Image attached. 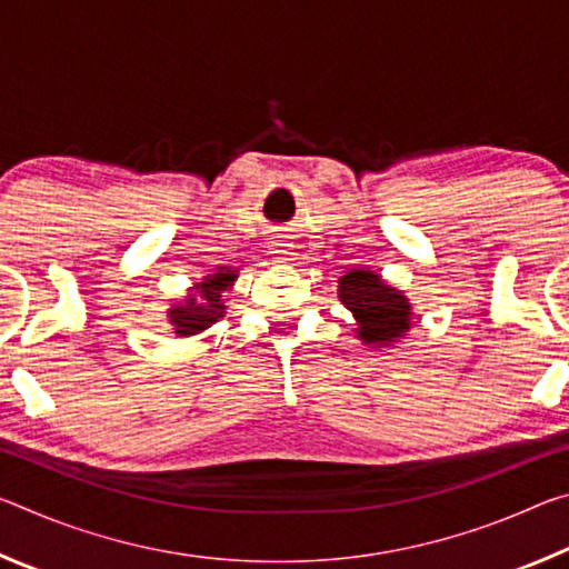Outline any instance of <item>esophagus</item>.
Instances as JSON below:
<instances>
[{
	"label": "esophagus",
	"mask_w": 569,
	"mask_h": 569,
	"mask_svg": "<svg viewBox=\"0 0 569 569\" xmlns=\"http://www.w3.org/2000/svg\"><path fill=\"white\" fill-rule=\"evenodd\" d=\"M276 253H278V256H281V258H278V261H288V258H286V256H288V253H286V250H276Z\"/></svg>",
	"instance_id": "1"
}]
</instances>
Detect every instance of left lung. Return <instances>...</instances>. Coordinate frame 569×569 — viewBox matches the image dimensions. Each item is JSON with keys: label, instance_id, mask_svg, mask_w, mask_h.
Segmentation results:
<instances>
[{"label": "left lung", "instance_id": "8db88e82", "mask_svg": "<svg viewBox=\"0 0 569 569\" xmlns=\"http://www.w3.org/2000/svg\"><path fill=\"white\" fill-rule=\"evenodd\" d=\"M339 298L353 316L356 339L369 349H393L409 336L411 301L371 268H349L339 278Z\"/></svg>", "mask_w": 569, "mask_h": 569}]
</instances>
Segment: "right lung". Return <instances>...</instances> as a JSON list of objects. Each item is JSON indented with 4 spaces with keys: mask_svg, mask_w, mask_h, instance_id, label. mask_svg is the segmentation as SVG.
I'll return each mask as SVG.
<instances>
[{
    "mask_svg": "<svg viewBox=\"0 0 569 569\" xmlns=\"http://www.w3.org/2000/svg\"><path fill=\"white\" fill-rule=\"evenodd\" d=\"M238 271L240 268L233 266H218L216 271L206 273L200 281L192 283L186 298L170 303L166 316L178 339H190V336L203 333L218 319H223L228 293L238 281Z\"/></svg>",
    "mask_w": 569,
    "mask_h": 569,
    "instance_id": "add662e5",
    "label": "right lung"
}]
</instances>
